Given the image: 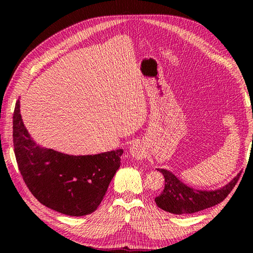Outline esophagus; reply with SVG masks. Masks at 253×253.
I'll return each instance as SVG.
<instances>
[{
	"instance_id": "1",
	"label": "esophagus",
	"mask_w": 253,
	"mask_h": 253,
	"mask_svg": "<svg viewBox=\"0 0 253 253\" xmlns=\"http://www.w3.org/2000/svg\"><path fill=\"white\" fill-rule=\"evenodd\" d=\"M130 154L136 159H142L144 155V150L139 143H133L130 147Z\"/></svg>"
}]
</instances>
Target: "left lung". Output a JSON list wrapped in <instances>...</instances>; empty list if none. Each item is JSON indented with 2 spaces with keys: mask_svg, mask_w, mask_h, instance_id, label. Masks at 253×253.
I'll return each instance as SVG.
<instances>
[{
  "mask_svg": "<svg viewBox=\"0 0 253 253\" xmlns=\"http://www.w3.org/2000/svg\"><path fill=\"white\" fill-rule=\"evenodd\" d=\"M165 178L163 191L155 198L157 206L173 214H192L216 206L233 190L240 177V173L227 185L216 190H197L185 185L171 171L158 169Z\"/></svg>",
  "mask_w": 253,
  "mask_h": 253,
  "instance_id": "left-lung-1",
  "label": "left lung"
}]
</instances>
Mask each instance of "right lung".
<instances>
[{"label":"right lung","instance_id":"right-lung-1","mask_svg":"<svg viewBox=\"0 0 253 253\" xmlns=\"http://www.w3.org/2000/svg\"><path fill=\"white\" fill-rule=\"evenodd\" d=\"M13 142L25 184L43 206L71 216L94 212L121 165L123 149L93 155H68L32 140L21 120L19 100L13 116Z\"/></svg>","mask_w":253,"mask_h":253}]
</instances>
